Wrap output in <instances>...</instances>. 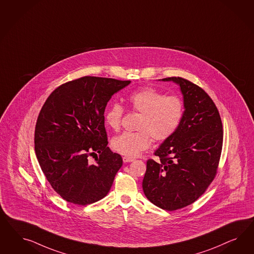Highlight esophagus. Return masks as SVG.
<instances>
[{
  "mask_svg": "<svg viewBox=\"0 0 254 254\" xmlns=\"http://www.w3.org/2000/svg\"><path fill=\"white\" fill-rule=\"evenodd\" d=\"M124 163H128V162L134 161V158L128 157V156H123Z\"/></svg>",
  "mask_w": 254,
  "mask_h": 254,
  "instance_id": "34e87169",
  "label": "esophagus"
}]
</instances>
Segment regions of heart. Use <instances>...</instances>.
Returning a JSON list of instances; mask_svg holds the SVG:
<instances>
[{
  "instance_id": "b5f03b06",
  "label": "heart",
  "mask_w": 254,
  "mask_h": 254,
  "mask_svg": "<svg viewBox=\"0 0 254 254\" xmlns=\"http://www.w3.org/2000/svg\"><path fill=\"white\" fill-rule=\"evenodd\" d=\"M131 110L140 114L136 132H125L112 140V147L118 154L133 157L148 149L155 141L171 138L179 129L185 116V103L175 96L153 88L143 87L131 93L127 98ZM125 109L119 103L108 108L104 120L108 127L119 131Z\"/></svg>"
}]
</instances>
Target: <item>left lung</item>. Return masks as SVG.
I'll list each match as a JSON object with an SVG mask.
<instances>
[{
  "instance_id": "obj_1",
  "label": "left lung",
  "mask_w": 254,
  "mask_h": 254,
  "mask_svg": "<svg viewBox=\"0 0 254 254\" xmlns=\"http://www.w3.org/2000/svg\"><path fill=\"white\" fill-rule=\"evenodd\" d=\"M181 86L185 116L176 133L148 159L142 189L158 208L172 211L191 205L215 179L223 149L222 119L200 86L183 77H168Z\"/></svg>"
}]
</instances>
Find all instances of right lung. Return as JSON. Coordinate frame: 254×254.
<instances>
[{"mask_svg": "<svg viewBox=\"0 0 254 254\" xmlns=\"http://www.w3.org/2000/svg\"><path fill=\"white\" fill-rule=\"evenodd\" d=\"M130 84L84 76L57 87L39 113L34 147L46 180L62 198L85 206L107 194L122 167L107 147L104 112L115 93ZM95 158L94 163L89 157Z\"/></svg>", "mask_w": 254, "mask_h": 254, "instance_id": "right-lung-1", "label": "right lung"}]
</instances>
